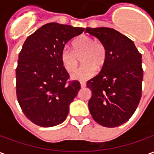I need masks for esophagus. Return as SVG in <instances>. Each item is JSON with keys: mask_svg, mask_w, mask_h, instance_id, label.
<instances>
[{"mask_svg": "<svg viewBox=\"0 0 154 154\" xmlns=\"http://www.w3.org/2000/svg\"><path fill=\"white\" fill-rule=\"evenodd\" d=\"M80 84H81V87H82V88L86 87V86H87V84H86V82H81Z\"/></svg>", "mask_w": 154, "mask_h": 154, "instance_id": "esophagus-1", "label": "esophagus"}]
</instances>
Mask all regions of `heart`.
<instances>
[{
    "label": "heart",
    "mask_w": 154,
    "mask_h": 154,
    "mask_svg": "<svg viewBox=\"0 0 154 154\" xmlns=\"http://www.w3.org/2000/svg\"><path fill=\"white\" fill-rule=\"evenodd\" d=\"M73 51L65 47L61 52V61L64 68L72 72L78 65V58L82 55L81 63L83 64L72 77L74 80L84 82L90 79L97 72V67L100 69L106 61V49L103 44L95 41L93 38L82 35L72 44Z\"/></svg>",
    "instance_id": "heart-1"
}]
</instances>
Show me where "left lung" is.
<instances>
[{"label":"left lung","mask_w":154,"mask_h":154,"mask_svg":"<svg viewBox=\"0 0 154 154\" xmlns=\"http://www.w3.org/2000/svg\"><path fill=\"white\" fill-rule=\"evenodd\" d=\"M106 49L100 73L87 82L91 91L88 107L94 120L105 127L125 124L134 113L142 96V55L130 38L106 27L87 28Z\"/></svg>","instance_id":"1"}]
</instances>
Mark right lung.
Instances as JSON below:
<instances>
[{"mask_svg": "<svg viewBox=\"0 0 154 154\" xmlns=\"http://www.w3.org/2000/svg\"><path fill=\"white\" fill-rule=\"evenodd\" d=\"M84 28L58 23L43 25L26 38L16 67V97L25 116L41 127L63 123L81 89L61 61L67 42Z\"/></svg>", "mask_w": 154, "mask_h": 154, "instance_id": "1", "label": "right lung"}]
</instances>
